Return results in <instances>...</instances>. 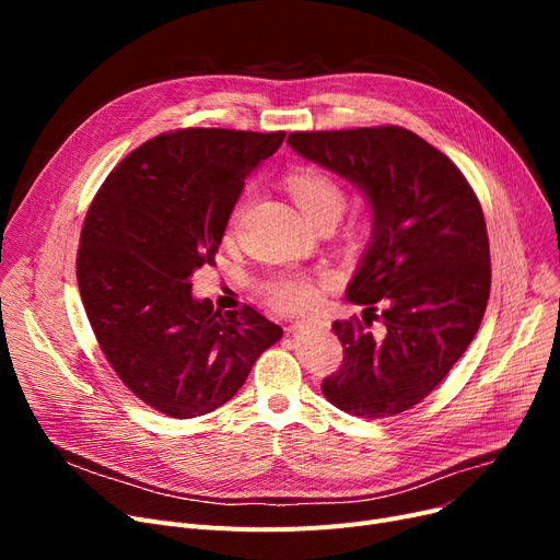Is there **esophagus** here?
Listing matches in <instances>:
<instances>
[{"label": "esophagus", "mask_w": 560, "mask_h": 560, "mask_svg": "<svg viewBox=\"0 0 560 560\" xmlns=\"http://www.w3.org/2000/svg\"><path fill=\"white\" fill-rule=\"evenodd\" d=\"M306 327V322H292L290 325V331H302Z\"/></svg>", "instance_id": "obj_1"}]
</instances>
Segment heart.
Here are the masks:
<instances>
[{"mask_svg": "<svg viewBox=\"0 0 560 560\" xmlns=\"http://www.w3.org/2000/svg\"><path fill=\"white\" fill-rule=\"evenodd\" d=\"M285 186L292 199L298 201L302 213L315 224L322 220H338L345 211L342 186L334 179L331 174L322 172L319 167H313V165L292 167L285 174ZM243 211H245V199L241 203H235V209L231 213V224L241 220ZM260 290L265 300H268V304L275 306L277 311H300L311 306L317 300L315 279L298 272L272 275L260 283Z\"/></svg>", "mask_w": 560, "mask_h": 560, "instance_id": "heart-1", "label": "heart"}]
</instances>
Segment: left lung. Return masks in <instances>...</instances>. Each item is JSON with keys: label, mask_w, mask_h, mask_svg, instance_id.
<instances>
[{"label": "left lung", "mask_w": 560, "mask_h": 560, "mask_svg": "<svg viewBox=\"0 0 560 560\" xmlns=\"http://www.w3.org/2000/svg\"><path fill=\"white\" fill-rule=\"evenodd\" d=\"M288 144L354 184L372 209V238L347 285L363 322H334L345 361L322 393L357 418L404 413L479 331L490 295L481 203L443 152L401 127L298 131ZM372 318L385 325L378 337Z\"/></svg>", "instance_id": "1"}]
</instances>
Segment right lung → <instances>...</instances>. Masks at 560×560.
Returning a JSON list of instances; mask_svg holds the SVG:
<instances>
[{
    "label": "right lung",
    "mask_w": 560,
    "mask_h": 560,
    "mask_svg": "<svg viewBox=\"0 0 560 560\" xmlns=\"http://www.w3.org/2000/svg\"><path fill=\"white\" fill-rule=\"evenodd\" d=\"M283 131L179 129L140 144L88 209L77 281L106 361L147 406L197 418L243 388L283 329L252 306L213 311L190 277L213 265L245 179Z\"/></svg>",
    "instance_id": "right-lung-1"
}]
</instances>
